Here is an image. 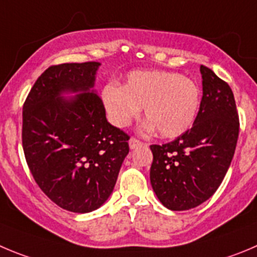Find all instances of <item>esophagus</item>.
Wrapping results in <instances>:
<instances>
[{"mask_svg":"<svg viewBox=\"0 0 257 257\" xmlns=\"http://www.w3.org/2000/svg\"><path fill=\"white\" fill-rule=\"evenodd\" d=\"M143 142H141L140 140H137V138H134V137H132L131 140H129V147H131V150H134V148L140 147V146H142Z\"/></svg>","mask_w":257,"mask_h":257,"instance_id":"obj_1","label":"esophagus"}]
</instances>
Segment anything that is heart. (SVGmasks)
I'll return each instance as SVG.
<instances>
[{"label":"heart","mask_w":257,"mask_h":257,"mask_svg":"<svg viewBox=\"0 0 257 257\" xmlns=\"http://www.w3.org/2000/svg\"><path fill=\"white\" fill-rule=\"evenodd\" d=\"M101 99L115 126H126L145 107L148 131L156 128L160 136L175 138L193 125L200 106V90L193 80L176 72L134 71L124 86H105Z\"/></svg>","instance_id":"b5f03b06"}]
</instances>
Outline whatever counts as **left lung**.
<instances>
[{"instance_id":"obj_1","label":"left lung","mask_w":257,"mask_h":257,"mask_svg":"<svg viewBox=\"0 0 257 257\" xmlns=\"http://www.w3.org/2000/svg\"><path fill=\"white\" fill-rule=\"evenodd\" d=\"M203 97L194 125L166 145H152L151 185L171 210H189L219 188L233 158L239 119L231 87L200 66Z\"/></svg>"}]
</instances>
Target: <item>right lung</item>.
Wrapping results in <instances>:
<instances>
[{
  "instance_id": "1",
  "label": "right lung",
  "mask_w": 257,
  "mask_h": 257,
  "mask_svg": "<svg viewBox=\"0 0 257 257\" xmlns=\"http://www.w3.org/2000/svg\"><path fill=\"white\" fill-rule=\"evenodd\" d=\"M99 66H50L23 107L21 137L29 170L53 203L73 213L104 204L129 152V136L106 120L101 99L89 91ZM67 90L83 93L61 98Z\"/></svg>"
}]
</instances>
